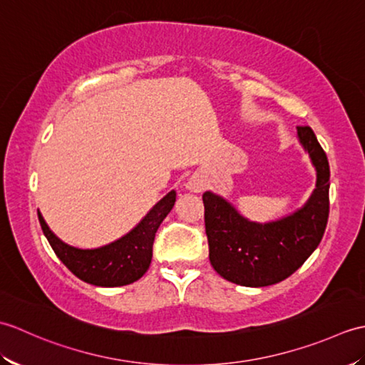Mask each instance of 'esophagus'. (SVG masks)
<instances>
[{
    "label": "esophagus",
    "mask_w": 365,
    "mask_h": 365,
    "mask_svg": "<svg viewBox=\"0 0 365 365\" xmlns=\"http://www.w3.org/2000/svg\"><path fill=\"white\" fill-rule=\"evenodd\" d=\"M187 188L190 191H192V192H200V191L205 188V178L200 175V174L192 175L190 180H188V183H187Z\"/></svg>",
    "instance_id": "34e87169"
}]
</instances>
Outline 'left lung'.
I'll return each mask as SVG.
<instances>
[{
	"instance_id": "8db88e82",
	"label": "left lung",
	"mask_w": 365,
	"mask_h": 365,
	"mask_svg": "<svg viewBox=\"0 0 365 365\" xmlns=\"http://www.w3.org/2000/svg\"><path fill=\"white\" fill-rule=\"evenodd\" d=\"M298 138L317 169V188L292 216L268 224L245 220L213 192H204L208 257L216 273L245 287H265L293 274L320 245L329 216V163L311 127Z\"/></svg>"
}]
</instances>
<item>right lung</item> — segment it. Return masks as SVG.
I'll return each mask as SVG.
<instances>
[{
	"label": "right lung",
	"instance_id": "1",
	"mask_svg": "<svg viewBox=\"0 0 365 365\" xmlns=\"http://www.w3.org/2000/svg\"><path fill=\"white\" fill-rule=\"evenodd\" d=\"M174 202L175 191H170L130 234L97 250H78L66 245L48 229L42 215L37 212V216L54 254L76 277L98 287H120L138 281L149 269L155 234L173 210Z\"/></svg>",
	"mask_w": 365,
	"mask_h": 365
}]
</instances>
